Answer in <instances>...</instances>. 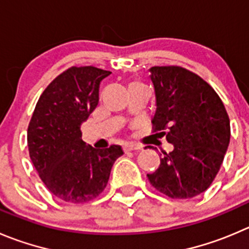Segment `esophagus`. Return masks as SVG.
I'll return each instance as SVG.
<instances>
[{
    "label": "esophagus",
    "instance_id": "34e87169",
    "mask_svg": "<svg viewBox=\"0 0 249 249\" xmlns=\"http://www.w3.org/2000/svg\"><path fill=\"white\" fill-rule=\"evenodd\" d=\"M142 146L141 145H137V144H124L123 145V150L128 153V151H133V150H141Z\"/></svg>",
    "mask_w": 249,
    "mask_h": 249
}]
</instances>
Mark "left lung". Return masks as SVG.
Listing matches in <instances>:
<instances>
[{"label":"left lung","instance_id":"left-lung-1","mask_svg":"<svg viewBox=\"0 0 249 249\" xmlns=\"http://www.w3.org/2000/svg\"><path fill=\"white\" fill-rule=\"evenodd\" d=\"M156 111L154 131L166 136L174 150L148 174L159 192L188 199L209 188L230 143V120L221 99L199 75L177 66L151 67Z\"/></svg>","mask_w":249,"mask_h":249}]
</instances>
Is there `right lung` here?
Returning a JSON list of instances; mask_svg holds the SVG:
<instances>
[{
	"mask_svg": "<svg viewBox=\"0 0 249 249\" xmlns=\"http://www.w3.org/2000/svg\"><path fill=\"white\" fill-rule=\"evenodd\" d=\"M93 66L72 67L52 80L40 96L28 127V148L40 178L68 203L94 199L105 189L122 146L93 148L80 126L99 103V85L110 75Z\"/></svg>",
	"mask_w": 249,
	"mask_h": 249,
	"instance_id": "1",
	"label": "right lung"
}]
</instances>
